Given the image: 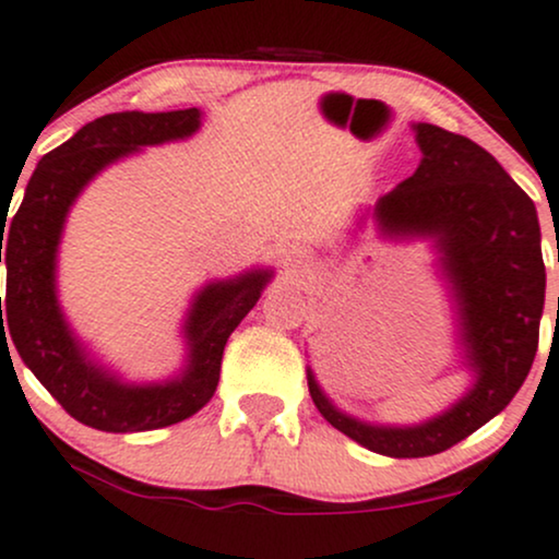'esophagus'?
I'll use <instances>...</instances> for the list:
<instances>
[{"mask_svg":"<svg viewBox=\"0 0 559 559\" xmlns=\"http://www.w3.org/2000/svg\"><path fill=\"white\" fill-rule=\"evenodd\" d=\"M311 255H309V250H306L304 246H287L285 248V253H282V263H285L287 269H298V266H304L306 261H309Z\"/></svg>","mask_w":559,"mask_h":559,"instance_id":"esophagus-1","label":"esophagus"}]
</instances>
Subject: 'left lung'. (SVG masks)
Segmentation results:
<instances>
[{"instance_id":"obj_1","label":"left lung","mask_w":559,"mask_h":559,"mask_svg":"<svg viewBox=\"0 0 559 559\" xmlns=\"http://www.w3.org/2000/svg\"><path fill=\"white\" fill-rule=\"evenodd\" d=\"M423 163L378 203L388 235H436L454 282L475 388L447 415L415 428H374L335 409L309 372V393L332 428L364 449L409 460L465 441L510 404L538 348L547 272L533 200L491 153L417 123Z\"/></svg>"}]
</instances>
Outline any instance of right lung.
<instances>
[{
    "mask_svg": "<svg viewBox=\"0 0 559 559\" xmlns=\"http://www.w3.org/2000/svg\"><path fill=\"white\" fill-rule=\"evenodd\" d=\"M200 110L110 112L79 129L47 153L31 177L21 209L0 213V263H8V293L0 298V346L15 343L36 380L79 423L105 432L166 428L209 404L218 385L227 337L261 298L272 274L250 272L235 282H213L200 293L187 319L190 367L166 385L131 388L86 361L55 298V253L62 222L81 187L99 168L142 144L190 136ZM5 246H1V240ZM5 319H1V313ZM10 354V348H8Z\"/></svg>",
    "mask_w": 559,
    "mask_h": 559,
    "instance_id": "add662e5",
    "label": "right lung"
}]
</instances>
